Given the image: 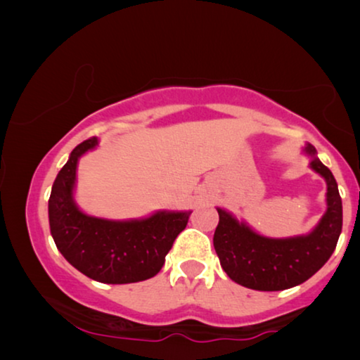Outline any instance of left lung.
Returning <instances> with one entry per match:
<instances>
[{
  "instance_id": "1",
  "label": "left lung",
  "mask_w": 360,
  "mask_h": 360,
  "mask_svg": "<svg viewBox=\"0 0 360 360\" xmlns=\"http://www.w3.org/2000/svg\"><path fill=\"white\" fill-rule=\"evenodd\" d=\"M304 152L313 157L311 169L328 184V210L309 234L287 239L265 238L218 208L214 250L228 277L243 287L260 292L297 287L313 277L336 249L342 229V201L336 179L318 159L311 144H307Z\"/></svg>"
}]
</instances>
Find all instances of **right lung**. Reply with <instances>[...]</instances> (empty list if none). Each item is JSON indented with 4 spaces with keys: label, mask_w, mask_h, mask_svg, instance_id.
Segmentation results:
<instances>
[{
    "label": "right lung",
    "mask_w": 360,
    "mask_h": 360,
    "mask_svg": "<svg viewBox=\"0 0 360 360\" xmlns=\"http://www.w3.org/2000/svg\"><path fill=\"white\" fill-rule=\"evenodd\" d=\"M96 144V137L78 144L53 181L49 198L52 238L63 257L96 282L120 285L152 278L160 272L191 211H159L134 221H110L82 213L73 201L77 164Z\"/></svg>",
    "instance_id": "right-lung-1"
}]
</instances>
